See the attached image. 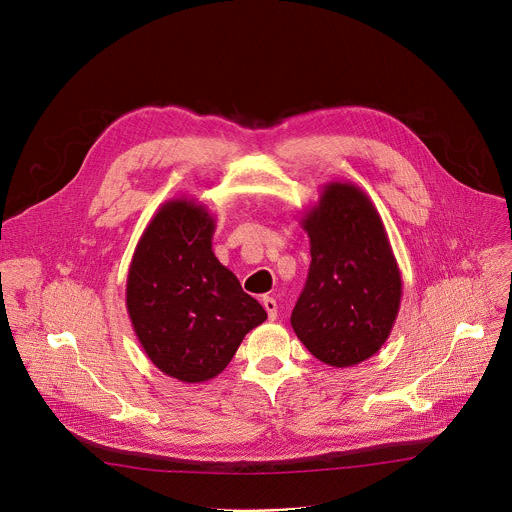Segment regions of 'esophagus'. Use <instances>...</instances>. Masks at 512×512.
<instances>
[{"instance_id": "34e87169", "label": "esophagus", "mask_w": 512, "mask_h": 512, "mask_svg": "<svg viewBox=\"0 0 512 512\" xmlns=\"http://www.w3.org/2000/svg\"><path fill=\"white\" fill-rule=\"evenodd\" d=\"M261 304H263V308H265L269 320H275V318H277V302H275L271 296H265V298L261 300Z\"/></svg>"}]
</instances>
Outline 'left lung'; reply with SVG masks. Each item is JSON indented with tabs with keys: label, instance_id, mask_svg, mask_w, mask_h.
I'll return each instance as SVG.
<instances>
[{
	"label": "left lung",
	"instance_id": "obj_1",
	"mask_svg": "<svg viewBox=\"0 0 512 512\" xmlns=\"http://www.w3.org/2000/svg\"><path fill=\"white\" fill-rule=\"evenodd\" d=\"M300 225L312 263L291 326L318 360L352 367L387 342L403 294L381 214L358 186L328 182Z\"/></svg>",
	"mask_w": 512,
	"mask_h": 512
}]
</instances>
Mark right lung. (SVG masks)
I'll return each mask as SVG.
<instances>
[{
  "label": "right lung",
  "instance_id": "1",
  "mask_svg": "<svg viewBox=\"0 0 512 512\" xmlns=\"http://www.w3.org/2000/svg\"><path fill=\"white\" fill-rule=\"evenodd\" d=\"M214 214L188 198L164 202L127 273L133 332L156 367L180 383L221 375L245 334L267 320L261 304L212 253Z\"/></svg>",
  "mask_w": 512,
  "mask_h": 512
}]
</instances>
